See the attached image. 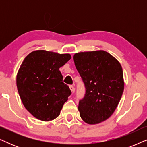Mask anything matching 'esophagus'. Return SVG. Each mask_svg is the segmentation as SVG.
<instances>
[{
	"label": "esophagus",
	"mask_w": 147,
	"mask_h": 147,
	"mask_svg": "<svg viewBox=\"0 0 147 147\" xmlns=\"http://www.w3.org/2000/svg\"><path fill=\"white\" fill-rule=\"evenodd\" d=\"M69 89L71 90V91L72 92H74V91H75V88H74L73 85H70V86H69Z\"/></svg>",
	"instance_id": "obj_1"
}]
</instances>
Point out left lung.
Segmentation results:
<instances>
[{"mask_svg":"<svg viewBox=\"0 0 147 147\" xmlns=\"http://www.w3.org/2000/svg\"><path fill=\"white\" fill-rule=\"evenodd\" d=\"M74 61L86 88L78 106L80 117L87 124L100 123L111 116L121 99L124 87L122 66L103 50L75 53Z\"/></svg>","mask_w":147,"mask_h":147,"instance_id":"obj_1","label":"left lung"}]
</instances>
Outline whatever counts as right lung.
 Here are the masks:
<instances>
[{"instance_id": "obj_1", "label": "right lung", "mask_w": 147, "mask_h": 147, "mask_svg": "<svg viewBox=\"0 0 147 147\" xmlns=\"http://www.w3.org/2000/svg\"><path fill=\"white\" fill-rule=\"evenodd\" d=\"M70 59L69 53L37 50L23 60L17 75V90L25 108L35 118L50 121L59 115L71 94L59 68Z\"/></svg>"}]
</instances>
